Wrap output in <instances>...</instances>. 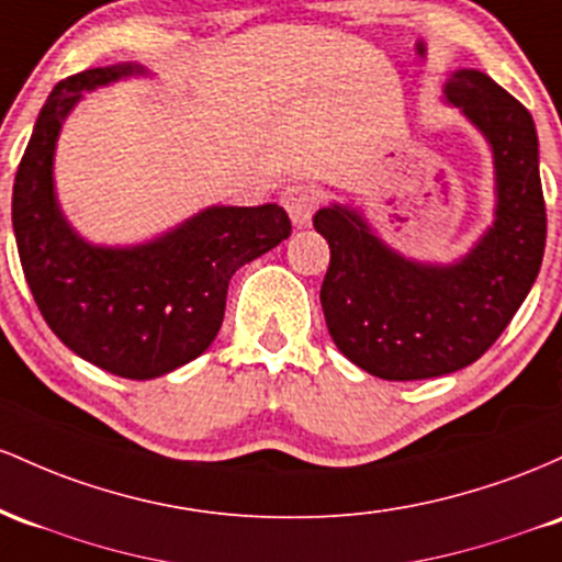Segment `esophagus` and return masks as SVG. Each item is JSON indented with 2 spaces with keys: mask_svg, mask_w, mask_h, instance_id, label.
Masks as SVG:
<instances>
[{
  "mask_svg": "<svg viewBox=\"0 0 562 562\" xmlns=\"http://www.w3.org/2000/svg\"><path fill=\"white\" fill-rule=\"evenodd\" d=\"M283 206H286L289 217H292V223L302 228V225L311 223L313 212L318 210L321 204V196L318 191H315V186H307V182H294V186H289L286 191H283Z\"/></svg>",
  "mask_w": 562,
  "mask_h": 562,
  "instance_id": "obj_1",
  "label": "esophagus"
}]
</instances>
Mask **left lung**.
<instances>
[{
  "label": "left lung",
  "mask_w": 562,
  "mask_h": 562,
  "mask_svg": "<svg viewBox=\"0 0 562 562\" xmlns=\"http://www.w3.org/2000/svg\"><path fill=\"white\" fill-rule=\"evenodd\" d=\"M443 100L481 132L494 159V223L462 257L412 260L345 204L313 217L331 249L321 305L334 345L390 382L430 380L475 363L518 313L544 257L547 212L531 113L477 68L453 71Z\"/></svg>",
  "instance_id": "left-lung-1"
}]
</instances>
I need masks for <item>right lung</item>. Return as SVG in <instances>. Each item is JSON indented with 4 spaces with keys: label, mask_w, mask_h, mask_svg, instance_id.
<instances>
[{
    "label": "right lung",
    "mask_w": 562,
    "mask_h": 562,
    "mask_svg": "<svg viewBox=\"0 0 562 562\" xmlns=\"http://www.w3.org/2000/svg\"><path fill=\"white\" fill-rule=\"evenodd\" d=\"M116 63L68 77L40 111L12 188V231L36 305L66 348L124 380H156L212 345L231 276L292 233L279 204L206 206L143 244L105 247L74 231L55 193V148L85 92L145 77Z\"/></svg>",
    "instance_id": "1"
}]
</instances>
